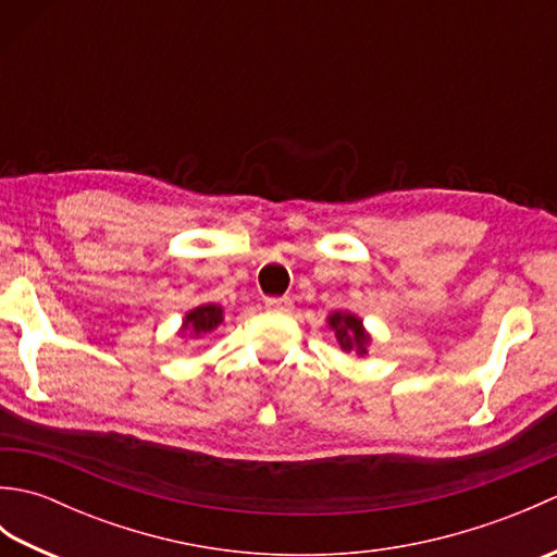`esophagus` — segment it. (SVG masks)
<instances>
[{
    "mask_svg": "<svg viewBox=\"0 0 557 557\" xmlns=\"http://www.w3.org/2000/svg\"><path fill=\"white\" fill-rule=\"evenodd\" d=\"M265 309L270 313H289L294 309V301L289 297H275V299H265Z\"/></svg>",
    "mask_w": 557,
    "mask_h": 557,
    "instance_id": "obj_1",
    "label": "esophagus"
}]
</instances>
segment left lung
<instances>
[{"instance_id":"left-lung-1","label":"left lung","mask_w":557,"mask_h":557,"mask_svg":"<svg viewBox=\"0 0 557 557\" xmlns=\"http://www.w3.org/2000/svg\"><path fill=\"white\" fill-rule=\"evenodd\" d=\"M327 325L333 330L342 351H354L357 357H366L371 347V335L366 333L363 321L351 311H333L327 315Z\"/></svg>"}]
</instances>
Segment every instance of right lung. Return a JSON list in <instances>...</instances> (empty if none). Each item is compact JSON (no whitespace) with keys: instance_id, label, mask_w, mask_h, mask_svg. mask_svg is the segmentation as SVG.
Instances as JSON below:
<instances>
[{"instance_id":"obj_1","label":"right lung","mask_w":557,"mask_h":557,"mask_svg":"<svg viewBox=\"0 0 557 557\" xmlns=\"http://www.w3.org/2000/svg\"><path fill=\"white\" fill-rule=\"evenodd\" d=\"M222 323H224V309L220 304H200L184 315L180 335L198 339L215 333Z\"/></svg>"}]
</instances>
